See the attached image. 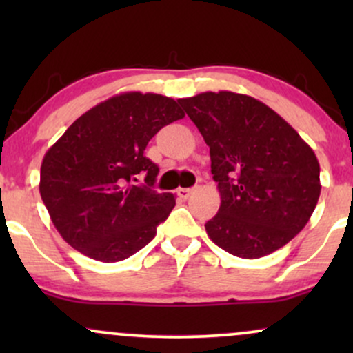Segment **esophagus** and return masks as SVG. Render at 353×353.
I'll use <instances>...</instances> for the list:
<instances>
[{
  "label": "esophagus",
  "instance_id": "obj_1",
  "mask_svg": "<svg viewBox=\"0 0 353 353\" xmlns=\"http://www.w3.org/2000/svg\"><path fill=\"white\" fill-rule=\"evenodd\" d=\"M192 192H194V189H190V188L177 189V196H179L181 199H189V197L192 196Z\"/></svg>",
  "mask_w": 353,
  "mask_h": 353
}]
</instances>
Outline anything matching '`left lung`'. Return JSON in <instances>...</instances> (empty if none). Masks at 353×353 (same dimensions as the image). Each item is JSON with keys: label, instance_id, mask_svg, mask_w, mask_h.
<instances>
[{"label": "left lung", "instance_id": "8db88e82", "mask_svg": "<svg viewBox=\"0 0 353 353\" xmlns=\"http://www.w3.org/2000/svg\"><path fill=\"white\" fill-rule=\"evenodd\" d=\"M210 149L221 194L205 224L225 252L259 259L305 228L320 196V165L312 148L274 109L230 91L177 99Z\"/></svg>", "mask_w": 353, "mask_h": 353}]
</instances>
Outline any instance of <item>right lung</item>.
<instances>
[{"mask_svg": "<svg viewBox=\"0 0 353 353\" xmlns=\"http://www.w3.org/2000/svg\"><path fill=\"white\" fill-rule=\"evenodd\" d=\"M182 117L171 98L123 92L84 112L48 149L39 192L72 249L119 262L152 241L176 197L152 189L159 168L144 151L161 128ZM143 176L146 184L136 185Z\"/></svg>", "mask_w": 353, "mask_h": 353, "instance_id": "add662e5", "label": "right lung"}]
</instances>
